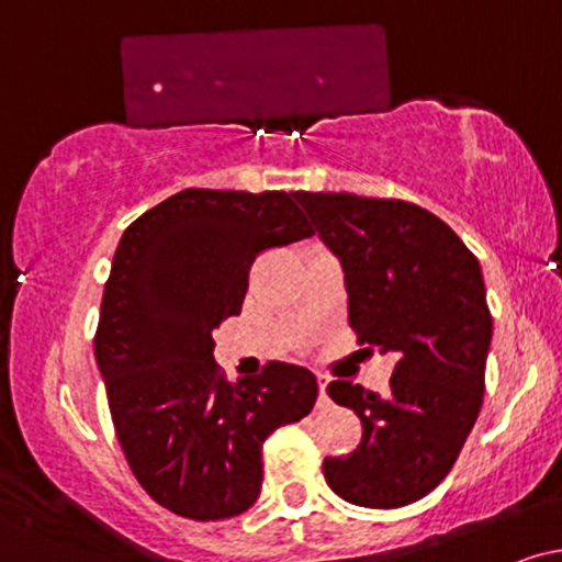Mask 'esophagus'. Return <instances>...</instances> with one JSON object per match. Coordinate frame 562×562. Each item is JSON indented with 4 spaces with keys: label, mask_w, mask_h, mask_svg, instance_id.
<instances>
[{
    "label": "esophagus",
    "mask_w": 562,
    "mask_h": 562,
    "mask_svg": "<svg viewBox=\"0 0 562 562\" xmlns=\"http://www.w3.org/2000/svg\"><path fill=\"white\" fill-rule=\"evenodd\" d=\"M317 383H319V406H325L327 404V378L319 375Z\"/></svg>",
    "instance_id": "obj_1"
}]
</instances>
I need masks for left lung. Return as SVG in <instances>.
I'll use <instances>...</instances> for the list:
<instances>
[{
	"label": "left lung",
	"mask_w": 562,
	"mask_h": 562,
	"mask_svg": "<svg viewBox=\"0 0 562 562\" xmlns=\"http://www.w3.org/2000/svg\"><path fill=\"white\" fill-rule=\"evenodd\" d=\"M346 272L359 346L396 357L389 391L333 380L327 396L362 420V441L325 457L340 499L393 509L447 479L486 391L492 312L479 259L447 222L396 198L295 192Z\"/></svg>",
	"instance_id": "left-lung-1"
}]
</instances>
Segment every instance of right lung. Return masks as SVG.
I'll use <instances>...</instances> for the list:
<instances>
[{
  "label": "right lung",
  "mask_w": 562,
  "mask_h": 562,
  "mask_svg": "<svg viewBox=\"0 0 562 562\" xmlns=\"http://www.w3.org/2000/svg\"><path fill=\"white\" fill-rule=\"evenodd\" d=\"M295 192L190 190L128 224L94 333L108 406L134 479L160 507L227 520L259 499L263 441L317 402L306 367L229 383L214 327L243 308L263 250L314 235Z\"/></svg>",
  "instance_id": "add662e5"
}]
</instances>
